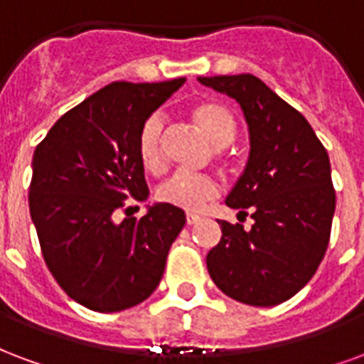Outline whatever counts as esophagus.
Instances as JSON below:
<instances>
[{"mask_svg":"<svg viewBox=\"0 0 364 364\" xmlns=\"http://www.w3.org/2000/svg\"><path fill=\"white\" fill-rule=\"evenodd\" d=\"M200 218L196 216V214H187V225H195Z\"/></svg>","mask_w":364,"mask_h":364,"instance_id":"34e87169","label":"esophagus"}]
</instances>
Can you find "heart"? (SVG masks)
<instances>
[{
    "label": "heart",
    "mask_w": 364,
    "mask_h": 364,
    "mask_svg": "<svg viewBox=\"0 0 364 364\" xmlns=\"http://www.w3.org/2000/svg\"><path fill=\"white\" fill-rule=\"evenodd\" d=\"M191 119L198 131L208 139L212 146L216 148L214 154L223 166L230 164V156L225 154V146L235 141L237 121L230 107L220 102H198L191 107ZM164 119L161 115L152 114L142 121L136 133V154L139 160L148 171L158 173L164 169ZM220 189L214 177L204 173H187L177 171L169 175L166 181L158 187V200L169 206L181 210H200L204 204L216 198Z\"/></svg>",
    "instance_id": "1"
}]
</instances>
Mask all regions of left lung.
<instances>
[{
  "mask_svg": "<svg viewBox=\"0 0 364 364\" xmlns=\"http://www.w3.org/2000/svg\"><path fill=\"white\" fill-rule=\"evenodd\" d=\"M241 104L249 123L247 168L225 198L243 223L220 222L206 257L210 278L228 297L279 305L301 291L326 255L336 210L330 158L309 121L255 75L198 77Z\"/></svg>",
  "mask_w": 364,
  "mask_h": 364,
  "instance_id": "8db88e82",
  "label": "left lung"
}]
</instances>
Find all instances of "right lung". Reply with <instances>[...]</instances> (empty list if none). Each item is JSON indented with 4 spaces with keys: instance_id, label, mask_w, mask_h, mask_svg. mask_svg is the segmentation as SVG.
<instances>
[{
    "instance_id": "obj_1",
    "label": "right lung",
    "mask_w": 364,
    "mask_h": 364,
    "mask_svg": "<svg viewBox=\"0 0 364 364\" xmlns=\"http://www.w3.org/2000/svg\"><path fill=\"white\" fill-rule=\"evenodd\" d=\"M185 79L112 82L61 115L34 150L31 216L48 270L79 305L117 312L160 284L185 212L156 204L134 218L127 200H146L136 154L142 121ZM126 218L117 222V212Z\"/></svg>"
}]
</instances>
